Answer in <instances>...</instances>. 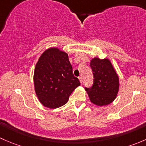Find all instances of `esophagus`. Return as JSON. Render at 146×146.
I'll list each match as a JSON object with an SVG mask.
<instances>
[{
  "instance_id": "obj_1",
  "label": "esophagus",
  "mask_w": 146,
  "mask_h": 146,
  "mask_svg": "<svg viewBox=\"0 0 146 146\" xmlns=\"http://www.w3.org/2000/svg\"><path fill=\"white\" fill-rule=\"evenodd\" d=\"M79 80H80V83H82V81H83V80H82V76H80V77H79Z\"/></svg>"
}]
</instances>
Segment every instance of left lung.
<instances>
[{
  "label": "left lung",
  "mask_w": 146,
  "mask_h": 146,
  "mask_svg": "<svg viewBox=\"0 0 146 146\" xmlns=\"http://www.w3.org/2000/svg\"><path fill=\"white\" fill-rule=\"evenodd\" d=\"M93 73V84L85 88L93 104L104 106L114 100L119 91V77L110 60L92 58L90 64Z\"/></svg>",
  "instance_id": "1"
}]
</instances>
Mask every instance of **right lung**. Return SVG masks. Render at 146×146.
<instances>
[{
	"label": "right lung",
	"instance_id": "1",
	"mask_svg": "<svg viewBox=\"0 0 146 146\" xmlns=\"http://www.w3.org/2000/svg\"><path fill=\"white\" fill-rule=\"evenodd\" d=\"M34 83L40 102L51 109L66 104L72 92L80 85L73 75L68 54L56 48H48L42 54L35 66Z\"/></svg>",
	"mask_w": 146,
	"mask_h": 146
}]
</instances>
